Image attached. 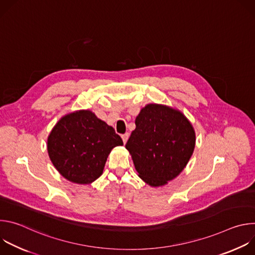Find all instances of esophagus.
<instances>
[{"label":"esophagus","mask_w":255,"mask_h":255,"mask_svg":"<svg viewBox=\"0 0 255 255\" xmlns=\"http://www.w3.org/2000/svg\"><path fill=\"white\" fill-rule=\"evenodd\" d=\"M128 137H129V133H125V134L122 135V140H123V143H124V144L127 142Z\"/></svg>","instance_id":"1"}]
</instances>
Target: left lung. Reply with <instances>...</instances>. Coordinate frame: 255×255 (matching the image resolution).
I'll use <instances>...</instances> for the list:
<instances>
[{
    "label": "left lung",
    "mask_w": 255,
    "mask_h": 255,
    "mask_svg": "<svg viewBox=\"0 0 255 255\" xmlns=\"http://www.w3.org/2000/svg\"><path fill=\"white\" fill-rule=\"evenodd\" d=\"M125 147L138 176L150 187H162L187 166L196 145L189 119L177 109L148 104L135 119Z\"/></svg>",
    "instance_id": "1"
}]
</instances>
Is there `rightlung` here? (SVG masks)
Wrapping results in <instances>:
<instances>
[{"mask_svg":"<svg viewBox=\"0 0 255 255\" xmlns=\"http://www.w3.org/2000/svg\"><path fill=\"white\" fill-rule=\"evenodd\" d=\"M121 137L90 110L61 117L47 138V151L56 170L67 180L90 185L99 178L107 158Z\"/></svg>","mask_w":255,"mask_h":255,"instance_id":"obj_1","label":"right lung"}]
</instances>
